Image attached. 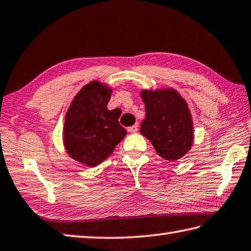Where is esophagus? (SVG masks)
I'll return each instance as SVG.
<instances>
[{"instance_id": "1", "label": "esophagus", "mask_w": 251, "mask_h": 251, "mask_svg": "<svg viewBox=\"0 0 251 251\" xmlns=\"http://www.w3.org/2000/svg\"><path fill=\"white\" fill-rule=\"evenodd\" d=\"M128 131L129 133H137L138 131V125H133L128 127Z\"/></svg>"}]
</instances>
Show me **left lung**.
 Returning a JSON list of instances; mask_svg holds the SVG:
<instances>
[{"mask_svg":"<svg viewBox=\"0 0 251 251\" xmlns=\"http://www.w3.org/2000/svg\"><path fill=\"white\" fill-rule=\"evenodd\" d=\"M146 118L140 134L151 141L159 156L175 161L193 144V123L186 102L175 90L143 91Z\"/></svg>","mask_w":251,"mask_h":251,"instance_id":"left-lung-1","label":"left lung"}]
</instances>
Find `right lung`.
Here are the masks:
<instances>
[{
  "instance_id": "1",
  "label": "right lung",
  "mask_w": 251,
  "mask_h": 251,
  "mask_svg": "<svg viewBox=\"0 0 251 251\" xmlns=\"http://www.w3.org/2000/svg\"><path fill=\"white\" fill-rule=\"evenodd\" d=\"M112 91L100 82L85 85L67 112L63 141L68 153L85 166L95 167L110 156L126 136L117 110L107 103Z\"/></svg>"
}]
</instances>
